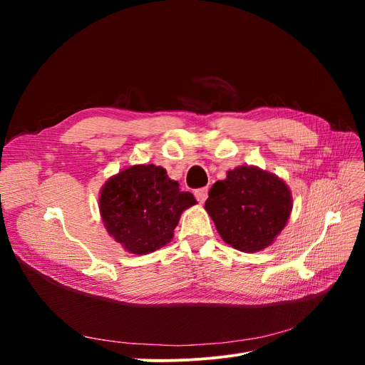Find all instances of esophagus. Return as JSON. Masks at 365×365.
Instances as JSON below:
<instances>
[{"mask_svg": "<svg viewBox=\"0 0 365 365\" xmlns=\"http://www.w3.org/2000/svg\"><path fill=\"white\" fill-rule=\"evenodd\" d=\"M195 196H196V200L200 201V204H204L205 200L208 197V189H207V187H204V189H197L195 192Z\"/></svg>", "mask_w": 365, "mask_h": 365, "instance_id": "esophagus-1", "label": "esophagus"}]
</instances>
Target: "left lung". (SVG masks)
<instances>
[{
    "label": "left lung",
    "mask_w": 365,
    "mask_h": 365,
    "mask_svg": "<svg viewBox=\"0 0 365 365\" xmlns=\"http://www.w3.org/2000/svg\"><path fill=\"white\" fill-rule=\"evenodd\" d=\"M205 210L225 244L242 252L272 245L292 212L288 184L256 165H239L208 192Z\"/></svg>",
    "instance_id": "left-lung-1"
}]
</instances>
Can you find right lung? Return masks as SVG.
<instances>
[{
    "label": "right lung",
    "mask_w": 365,
    "mask_h": 365,
    "mask_svg": "<svg viewBox=\"0 0 365 365\" xmlns=\"http://www.w3.org/2000/svg\"><path fill=\"white\" fill-rule=\"evenodd\" d=\"M195 204L190 192H181L178 181L153 164H135L113 175L98 195L109 236L140 256L169 244L182 212Z\"/></svg>",
    "instance_id": "add662e5"
}]
</instances>
